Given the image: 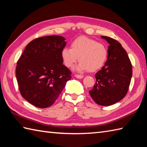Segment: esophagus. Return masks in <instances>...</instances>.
Returning <instances> with one entry per match:
<instances>
[{
	"instance_id": "34e87169",
	"label": "esophagus",
	"mask_w": 147,
	"mask_h": 147,
	"mask_svg": "<svg viewBox=\"0 0 147 147\" xmlns=\"http://www.w3.org/2000/svg\"><path fill=\"white\" fill-rule=\"evenodd\" d=\"M74 76H75L76 78H79V79H82L84 77L83 75H80V74H75Z\"/></svg>"
}]
</instances>
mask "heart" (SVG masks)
Instances as JSON below:
<instances>
[{
    "label": "heart",
    "mask_w": 147,
    "mask_h": 147,
    "mask_svg": "<svg viewBox=\"0 0 147 147\" xmlns=\"http://www.w3.org/2000/svg\"><path fill=\"white\" fill-rule=\"evenodd\" d=\"M71 48L64 47L61 56L65 65L71 67L78 60L75 67L78 71L95 72L100 69L107 60L108 51L102 43L86 36H80L72 42Z\"/></svg>",
    "instance_id": "obj_1"
}]
</instances>
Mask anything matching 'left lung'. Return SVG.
<instances>
[{
    "instance_id": "obj_1",
    "label": "left lung",
    "mask_w": 147,
    "mask_h": 147,
    "mask_svg": "<svg viewBox=\"0 0 147 147\" xmlns=\"http://www.w3.org/2000/svg\"><path fill=\"white\" fill-rule=\"evenodd\" d=\"M109 43L107 60L95 74L96 83L89 91L96 104L109 106L127 94L132 77V64L125 50L117 40L102 36Z\"/></svg>"
}]
</instances>
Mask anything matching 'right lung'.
<instances>
[{"label":"right lung","mask_w":147,"mask_h":147,"mask_svg":"<svg viewBox=\"0 0 147 147\" xmlns=\"http://www.w3.org/2000/svg\"><path fill=\"white\" fill-rule=\"evenodd\" d=\"M65 45L61 36L39 37L26 45L18 59L16 75L19 90L31 104L50 107L71 78V72L62 64L61 52Z\"/></svg>","instance_id":"add662e5"}]
</instances>
